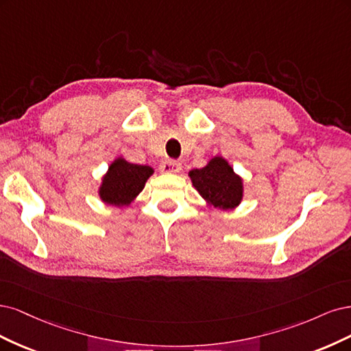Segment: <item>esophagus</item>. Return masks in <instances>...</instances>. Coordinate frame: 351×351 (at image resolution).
<instances>
[{
    "label": "esophagus",
    "mask_w": 351,
    "mask_h": 351,
    "mask_svg": "<svg viewBox=\"0 0 351 351\" xmlns=\"http://www.w3.org/2000/svg\"><path fill=\"white\" fill-rule=\"evenodd\" d=\"M160 171L163 173H176V172L180 171V163L178 160H173V159H166L160 165Z\"/></svg>",
    "instance_id": "obj_1"
}]
</instances>
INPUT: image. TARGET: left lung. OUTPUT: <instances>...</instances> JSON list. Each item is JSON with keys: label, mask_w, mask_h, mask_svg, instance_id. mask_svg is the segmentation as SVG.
<instances>
[{"label": "left lung", "mask_w": 351, "mask_h": 351, "mask_svg": "<svg viewBox=\"0 0 351 351\" xmlns=\"http://www.w3.org/2000/svg\"><path fill=\"white\" fill-rule=\"evenodd\" d=\"M192 184L201 197L219 208H233L242 199V180L221 157H214L210 163L191 171Z\"/></svg>", "instance_id": "1"}]
</instances>
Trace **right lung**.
Instances as JSON below:
<instances>
[{"label": "right lung", "mask_w": 351, "mask_h": 351, "mask_svg": "<svg viewBox=\"0 0 351 351\" xmlns=\"http://www.w3.org/2000/svg\"><path fill=\"white\" fill-rule=\"evenodd\" d=\"M153 173L150 166L134 165L117 159L100 186V198L112 206H128L134 197L144 188L145 180Z\"/></svg>", "instance_id": "obj_1"}]
</instances>
